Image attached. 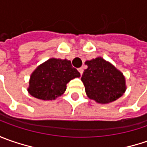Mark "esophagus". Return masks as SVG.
<instances>
[{
  "label": "esophagus",
  "mask_w": 147,
  "mask_h": 147,
  "mask_svg": "<svg viewBox=\"0 0 147 147\" xmlns=\"http://www.w3.org/2000/svg\"><path fill=\"white\" fill-rule=\"evenodd\" d=\"M78 72H79V73H80V74L82 75V73H83V69H82V68H79V69H78Z\"/></svg>",
  "instance_id": "esophagus-1"
}]
</instances>
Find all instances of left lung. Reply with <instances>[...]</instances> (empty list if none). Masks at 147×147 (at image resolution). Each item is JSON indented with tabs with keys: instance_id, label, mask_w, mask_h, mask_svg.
<instances>
[{
	"instance_id": "8db88e82",
	"label": "left lung",
	"mask_w": 147,
	"mask_h": 147,
	"mask_svg": "<svg viewBox=\"0 0 147 147\" xmlns=\"http://www.w3.org/2000/svg\"><path fill=\"white\" fill-rule=\"evenodd\" d=\"M88 69L81 80L87 96L100 104L113 102L126 91L125 78L119 69L101 57L87 60Z\"/></svg>"
}]
</instances>
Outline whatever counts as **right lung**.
Wrapping results in <instances>:
<instances>
[{"instance_id":"right-lung-1","label":"right lung","mask_w":147,"mask_h":147,"mask_svg":"<svg viewBox=\"0 0 147 147\" xmlns=\"http://www.w3.org/2000/svg\"><path fill=\"white\" fill-rule=\"evenodd\" d=\"M79 77L70 60L51 58L32 73L28 92L35 98L55 100L65 92L68 82Z\"/></svg>"}]
</instances>
